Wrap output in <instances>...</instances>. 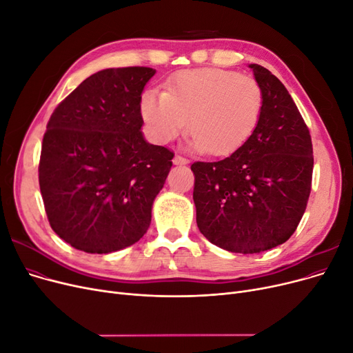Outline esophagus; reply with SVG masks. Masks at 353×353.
Segmentation results:
<instances>
[{
    "instance_id": "34e87169",
    "label": "esophagus",
    "mask_w": 353,
    "mask_h": 353,
    "mask_svg": "<svg viewBox=\"0 0 353 353\" xmlns=\"http://www.w3.org/2000/svg\"><path fill=\"white\" fill-rule=\"evenodd\" d=\"M172 162H174L175 165H185V163H188V159H187V158H183L182 155H175Z\"/></svg>"
}]
</instances>
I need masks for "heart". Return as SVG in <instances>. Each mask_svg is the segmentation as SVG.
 Wrapping results in <instances>:
<instances>
[{"mask_svg":"<svg viewBox=\"0 0 353 353\" xmlns=\"http://www.w3.org/2000/svg\"><path fill=\"white\" fill-rule=\"evenodd\" d=\"M263 108V89L254 77L216 67L179 72L166 92L146 90L141 97L154 141H172L190 122V146L215 157L232 154L253 135Z\"/></svg>","mask_w":353,"mask_h":353,"instance_id":"b5f03b06","label":"heart"}]
</instances>
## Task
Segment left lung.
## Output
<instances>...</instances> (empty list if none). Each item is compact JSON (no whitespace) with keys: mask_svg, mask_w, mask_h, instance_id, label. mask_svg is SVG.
I'll use <instances>...</instances> for the list:
<instances>
[{"mask_svg":"<svg viewBox=\"0 0 353 353\" xmlns=\"http://www.w3.org/2000/svg\"><path fill=\"white\" fill-rule=\"evenodd\" d=\"M264 94L256 130L230 157L194 162L196 224L214 245L253 254L286 243L312 190L309 128L283 83L250 64Z\"/></svg>","mask_w":353,"mask_h":353,"instance_id":"left-lung-1","label":"left lung"}]
</instances>
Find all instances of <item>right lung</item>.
I'll list each match as a JSON object with an SVG mask.
<instances>
[{
	"label": "right lung",
	"instance_id": "1",
	"mask_svg": "<svg viewBox=\"0 0 353 353\" xmlns=\"http://www.w3.org/2000/svg\"><path fill=\"white\" fill-rule=\"evenodd\" d=\"M154 74L139 65L97 72L50 116L40 191L53 231L77 250L112 253L135 244L149 228L174 158L141 132V94Z\"/></svg>",
	"mask_w": 353,
	"mask_h": 353
}]
</instances>
